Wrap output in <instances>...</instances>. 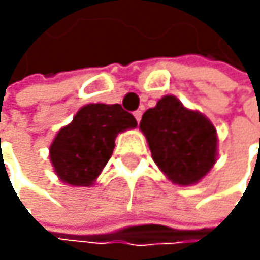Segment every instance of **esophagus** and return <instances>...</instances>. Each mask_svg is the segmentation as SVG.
Here are the masks:
<instances>
[{
  "label": "esophagus",
  "instance_id": "esophagus-1",
  "mask_svg": "<svg viewBox=\"0 0 260 260\" xmlns=\"http://www.w3.org/2000/svg\"><path fill=\"white\" fill-rule=\"evenodd\" d=\"M134 117H136L137 123H140V120H142V111H136L134 112Z\"/></svg>",
  "mask_w": 260,
  "mask_h": 260
}]
</instances>
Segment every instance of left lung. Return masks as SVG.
Listing matches in <instances>:
<instances>
[{"label":"left lung","mask_w":260,"mask_h":260,"mask_svg":"<svg viewBox=\"0 0 260 260\" xmlns=\"http://www.w3.org/2000/svg\"><path fill=\"white\" fill-rule=\"evenodd\" d=\"M140 129L156 165L179 185L197 184L217 160V129L207 117L167 95L143 114Z\"/></svg>","instance_id":"obj_1"}]
</instances>
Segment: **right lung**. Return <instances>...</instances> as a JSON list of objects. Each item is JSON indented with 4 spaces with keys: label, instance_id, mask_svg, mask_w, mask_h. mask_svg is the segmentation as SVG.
I'll return each mask as SVG.
<instances>
[{
    "label": "right lung",
    "instance_id": "obj_1",
    "mask_svg": "<svg viewBox=\"0 0 260 260\" xmlns=\"http://www.w3.org/2000/svg\"><path fill=\"white\" fill-rule=\"evenodd\" d=\"M133 114L120 104H87L73 121L63 126L49 146V160L62 182L75 187L92 185L111 159L115 139L136 127Z\"/></svg>",
    "mask_w": 260,
    "mask_h": 260
}]
</instances>
